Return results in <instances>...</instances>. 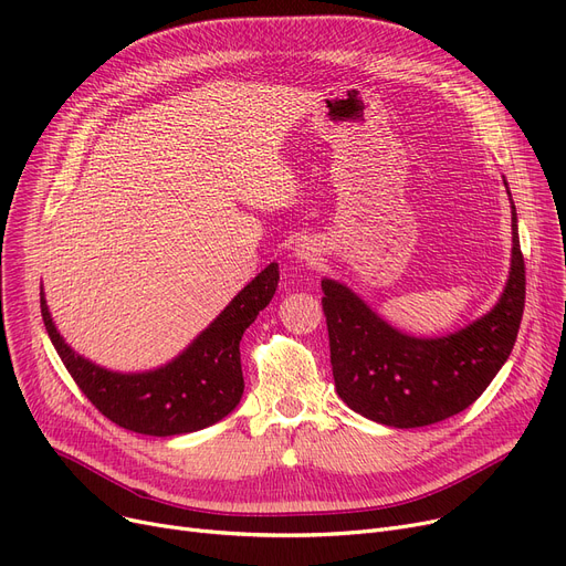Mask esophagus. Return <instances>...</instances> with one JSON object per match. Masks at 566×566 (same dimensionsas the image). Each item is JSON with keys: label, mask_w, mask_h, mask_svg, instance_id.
<instances>
[{"label": "esophagus", "mask_w": 566, "mask_h": 566, "mask_svg": "<svg viewBox=\"0 0 566 566\" xmlns=\"http://www.w3.org/2000/svg\"><path fill=\"white\" fill-rule=\"evenodd\" d=\"M296 256H298L301 261H312V256H314V250L310 248L307 242H298V244H296Z\"/></svg>", "instance_id": "esophagus-1"}]
</instances>
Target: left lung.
Returning <instances> with one entry per match:
<instances>
[{"label": "left lung", "instance_id": "1", "mask_svg": "<svg viewBox=\"0 0 566 566\" xmlns=\"http://www.w3.org/2000/svg\"><path fill=\"white\" fill-rule=\"evenodd\" d=\"M511 229V270L497 305L447 337L405 335L352 289L322 282L335 388L356 413L390 428L432 426L470 407L495 379L525 310V261L513 201Z\"/></svg>", "mask_w": 566, "mask_h": 566}]
</instances>
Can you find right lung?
<instances>
[{"mask_svg": "<svg viewBox=\"0 0 566 566\" xmlns=\"http://www.w3.org/2000/svg\"><path fill=\"white\" fill-rule=\"evenodd\" d=\"M277 280V263H270L176 360L153 373L119 375L78 356L57 333L43 293L41 316L69 375L106 419L138 434L174 437L222 421L240 402V339L273 301Z\"/></svg>", "mask_w": 566, "mask_h": 566, "instance_id": "right-lung-1", "label": "right lung"}]
</instances>
